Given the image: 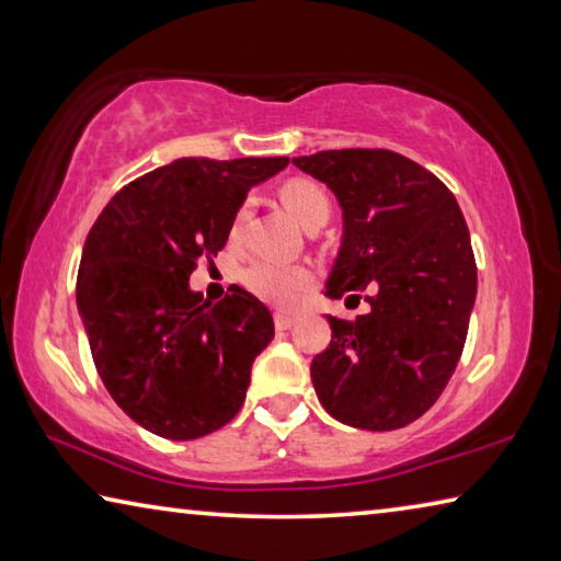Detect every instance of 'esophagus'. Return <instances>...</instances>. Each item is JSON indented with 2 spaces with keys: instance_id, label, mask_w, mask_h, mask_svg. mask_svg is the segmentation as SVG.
I'll use <instances>...</instances> for the list:
<instances>
[{
  "instance_id": "1",
  "label": "esophagus",
  "mask_w": 561,
  "mask_h": 561,
  "mask_svg": "<svg viewBox=\"0 0 561 561\" xmlns=\"http://www.w3.org/2000/svg\"><path fill=\"white\" fill-rule=\"evenodd\" d=\"M294 321H297V317L284 314V311H277V314H274V327H277L279 331H287V329H291V327H294Z\"/></svg>"
}]
</instances>
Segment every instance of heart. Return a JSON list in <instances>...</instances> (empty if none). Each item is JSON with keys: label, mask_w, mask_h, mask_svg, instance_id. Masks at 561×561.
<instances>
[{"label": "heart", "mask_w": 561, "mask_h": 561, "mask_svg": "<svg viewBox=\"0 0 561 561\" xmlns=\"http://www.w3.org/2000/svg\"><path fill=\"white\" fill-rule=\"evenodd\" d=\"M279 201L287 207V213L297 220L301 227H309L319 220L327 222L331 203L324 187L311 183L307 178L287 180L279 190ZM252 201H244L232 217V237L242 232V227L250 217ZM242 284L247 291L260 297L270 304H279V307H291L297 304L304 294L314 287V272L301 264H284L272 260H257L242 272Z\"/></svg>", "instance_id": "1"}]
</instances>
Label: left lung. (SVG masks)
Instances as JSON below:
<instances>
[{
  "label": "left lung",
  "instance_id": "1",
  "mask_svg": "<svg viewBox=\"0 0 561 561\" xmlns=\"http://www.w3.org/2000/svg\"><path fill=\"white\" fill-rule=\"evenodd\" d=\"M291 163L327 183L344 217L327 297L371 291L368 314L329 317L314 391L351 428H403L438 401L468 336L478 267L458 201L393 150H321Z\"/></svg>",
  "mask_w": 561,
  "mask_h": 561
}]
</instances>
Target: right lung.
<instances>
[{
  "instance_id": "add662e5",
  "label": "right lung",
  "mask_w": 561,
  "mask_h": 561,
  "mask_svg": "<svg viewBox=\"0 0 561 561\" xmlns=\"http://www.w3.org/2000/svg\"><path fill=\"white\" fill-rule=\"evenodd\" d=\"M289 158H180L103 207L81 254L76 304L93 364L123 413L168 440H195L240 413L270 309L242 287L217 304L190 289L217 257L250 187Z\"/></svg>"
}]
</instances>
